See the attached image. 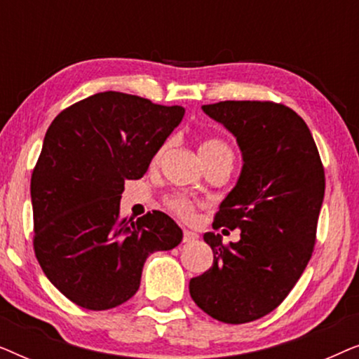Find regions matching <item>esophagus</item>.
<instances>
[{
  "label": "esophagus",
  "instance_id": "1",
  "mask_svg": "<svg viewBox=\"0 0 359 359\" xmlns=\"http://www.w3.org/2000/svg\"><path fill=\"white\" fill-rule=\"evenodd\" d=\"M198 238H199V235L194 233V232H191V230H184V232H183V242L184 243H193Z\"/></svg>",
  "mask_w": 359,
  "mask_h": 359
}]
</instances>
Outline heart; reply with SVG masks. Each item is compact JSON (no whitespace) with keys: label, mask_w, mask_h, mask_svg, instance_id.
Listing matches in <instances>:
<instances>
[{"label":"heart","mask_w":359,"mask_h":359,"mask_svg":"<svg viewBox=\"0 0 359 359\" xmlns=\"http://www.w3.org/2000/svg\"><path fill=\"white\" fill-rule=\"evenodd\" d=\"M165 149H166V145L161 147V149L156 151L155 160H158L160 156L163 155ZM199 155H201V158H203V161H209L214 158H229L233 161V154H232V150H230V147L225 144L224 140H219V139L204 140L199 147ZM168 208L183 219H189L194 212L193 203H191L189 199L183 198V196H175V198H170Z\"/></svg>","instance_id":"1"}]
</instances>
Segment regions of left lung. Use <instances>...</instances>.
<instances>
[{"label":"left lung","instance_id":"8db88e82","mask_svg":"<svg viewBox=\"0 0 359 359\" xmlns=\"http://www.w3.org/2000/svg\"><path fill=\"white\" fill-rule=\"evenodd\" d=\"M203 111L237 139L242 171L214 229L240 230L227 247L204 233L214 263L189 294L215 320L247 323L281 304L306 269L325 194L317 145L301 116L269 101H220Z\"/></svg>","mask_w":359,"mask_h":359}]
</instances>
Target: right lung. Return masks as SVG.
<instances>
[{"label":"right lung","instance_id":"1","mask_svg":"<svg viewBox=\"0 0 359 359\" xmlns=\"http://www.w3.org/2000/svg\"><path fill=\"white\" fill-rule=\"evenodd\" d=\"M184 107L104 91L58 114L43 137L31 180L34 250L53 286L76 306L106 311L140 286L145 259L178 247L165 212L119 217L126 180H139Z\"/></svg>","mask_w":359,"mask_h":359}]
</instances>
